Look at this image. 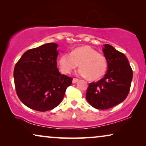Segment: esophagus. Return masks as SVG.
Masks as SVG:
<instances>
[{"label":"esophagus","instance_id":"esophagus-1","mask_svg":"<svg viewBox=\"0 0 146 146\" xmlns=\"http://www.w3.org/2000/svg\"><path fill=\"white\" fill-rule=\"evenodd\" d=\"M78 81V78H73V80H72V83L74 84V83H76V82H77Z\"/></svg>","mask_w":146,"mask_h":146}]
</instances>
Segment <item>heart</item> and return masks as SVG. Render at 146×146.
I'll return each mask as SVG.
<instances>
[{
    "label": "heart",
    "instance_id": "b5f03b06",
    "mask_svg": "<svg viewBox=\"0 0 146 146\" xmlns=\"http://www.w3.org/2000/svg\"><path fill=\"white\" fill-rule=\"evenodd\" d=\"M61 72L68 74L80 65L77 72L79 76L97 80L104 75L108 63L106 57L90 46L75 48L70 53H64L58 61Z\"/></svg>",
    "mask_w": 146,
    "mask_h": 146
}]
</instances>
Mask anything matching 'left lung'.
I'll return each mask as SVG.
<instances>
[{
	"label": "left lung",
	"mask_w": 146,
	"mask_h": 146,
	"mask_svg": "<svg viewBox=\"0 0 146 146\" xmlns=\"http://www.w3.org/2000/svg\"><path fill=\"white\" fill-rule=\"evenodd\" d=\"M103 52L107 60L108 70L97 82L90 83L86 98L98 110H106L122 102L128 95L133 72L127 58L112 46L105 44Z\"/></svg>",
	"instance_id": "left-lung-1"
}]
</instances>
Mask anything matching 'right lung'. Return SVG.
<instances>
[{
    "instance_id": "obj_1",
    "label": "right lung",
    "mask_w": 146,
    "mask_h": 146,
    "mask_svg": "<svg viewBox=\"0 0 146 146\" xmlns=\"http://www.w3.org/2000/svg\"><path fill=\"white\" fill-rule=\"evenodd\" d=\"M57 44L47 43L29 50L14 69L18 97L35 110L46 111L58 106L72 82L57 68Z\"/></svg>"
}]
</instances>
